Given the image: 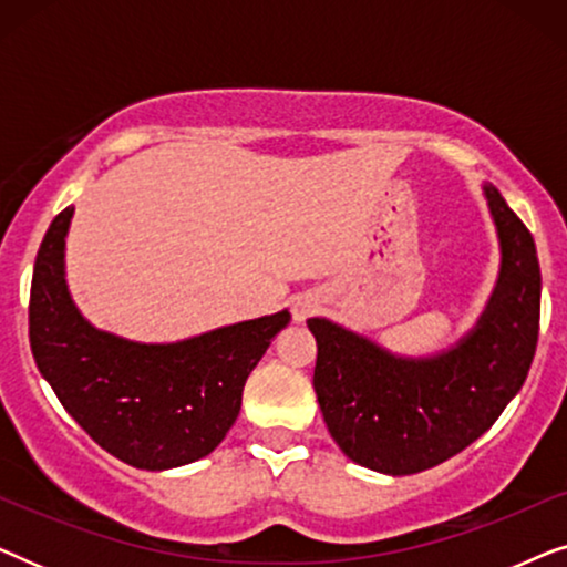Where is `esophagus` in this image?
Masks as SVG:
<instances>
[{"instance_id":"obj_1","label":"esophagus","mask_w":567,"mask_h":567,"mask_svg":"<svg viewBox=\"0 0 567 567\" xmlns=\"http://www.w3.org/2000/svg\"><path fill=\"white\" fill-rule=\"evenodd\" d=\"M291 312L297 322L309 320L315 312H320V297H315V293H301V297L291 301Z\"/></svg>"}]
</instances>
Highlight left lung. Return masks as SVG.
<instances>
[{"mask_svg":"<svg viewBox=\"0 0 567 567\" xmlns=\"http://www.w3.org/2000/svg\"><path fill=\"white\" fill-rule=\"evenodd\" d=\"M483 196L498 235V281L454 346L402 355L328 317L307 320L322 417L361 467L400 477L452 460L498 421L529 374L539 336L537 247L495 185L485 183Z\"/></svg>","mask_w":567,"mask_h":567,"instance_id":"8db88e82","label":"left lung"}]
</instances>
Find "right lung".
<instances>
[{
    "instance_id": "1",
    "label": "right lung",
    "mask_w": 567,
    "mask_h": 567,
    "mask_svg": "<svg viewBox=\"0 0 567 567\" xmlns=\"http://www.w3.org/2000/svg\"><path fill=\"white\" fill-rule=\"evenodd\" d=\"M74 206L45 231L30 286V348L66 413L115 460L162 472L198 462L221 444L243 390L289 309L175 343H142L100 330L66 284Z\"/></svg>"
}]
</instances>
